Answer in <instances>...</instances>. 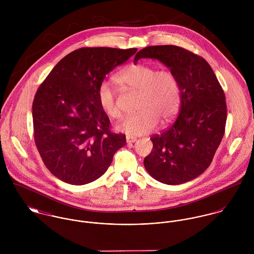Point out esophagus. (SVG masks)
I'll return each mask as SVG.
<instances>
[{
	"label": "esophagus",
	"instance_id": "34e87169",
	"mask_svg": "<svg viewBox=\"0 0 254 254\" xmlns=\"http://www.w3.org/2000/svg\"><path fill=\"white\" fill-rule=\"evenodd\" d=\"M126 142H127L128 144H132V143L137 142V139H136V138H133V137H130V136H127V137H126Z\"/></svg>",
	"mask_w": 254,
	"mask_h": 254
}]
</instances>
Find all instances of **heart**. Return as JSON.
I'll return each instance as SVG.
<instances>
[{
	"mask_svg": "<svg viewBox=\"0 0 254 254\" xmlns=\"http://www.w3.org/2000/svg\"><path fill=\"white\" fill-rule=\"evenodd\" d=\"M119 85L139 92L137 113L125 117L116 130L129 136H143L152 132L158 121L169 123L181 106L182 92L177 75L169 69H156L145 64H134L125 67L116 78ZM100 108L110 118L117 119L121 110L111 85L103 81L98 88Z\"/></svg>",
	"mask_w": 254,
	"mask_h": 254,
	"instance_id": "1",
	"label": "heart"
}]
</instances>
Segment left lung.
Listing matches in <instances>:
<instances>
[{"mask_svg": "<svg viewBox=\"0 0 254 254\" xmlns=\"http://www.w3.org/2000/svg\"><path fill=\"white\" fill-rule=\"evenodd\" d=\"M157 60L175 73L182 100L175 122L160 135H153L151 152L144 165L160 183L179 185L202 174L210 165L225 132V94L208 63L178 46H151L134 59Z\"/></svg>", "mask_w": 254, "mask_h": 254, "instance_id": "8db88e82", "label": "left lung"}]
</instances>
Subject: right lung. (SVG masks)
Instances as JSON below:
<instances>
[{
  "mask_svg": "<svg viewBox=\"0 0 254 254\" xmlns=\"http://www.w3.org/2000/svg\"><path fill=\"white\" fill-rule=\"evenodd\" d=\"M136 52L78 49L40 85L32 106L34 140L46 167L60 180L76 186L97 180L126 145L125 135L110 132L97 93L106 75Z\"/></svg>",
  "mask_w": 254,
  "mask_h": 254,
  "instance_id": "1",
  "label": "right lung"
}]
</instances>
